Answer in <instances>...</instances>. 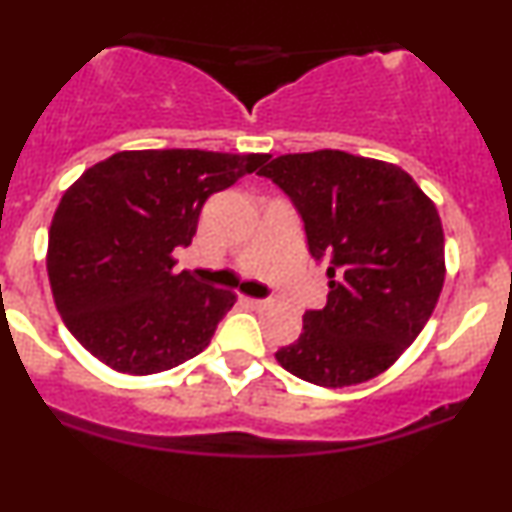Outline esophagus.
Listing matches in <instances>:
<instances>
[{
	"label": "esophagus",
	"mask_w": 512,
	"mask_h": 512,
	"mask_svg": "<svg viewBox=\"0 0 512 512\" xmlns=\"http://www.w3.org/2000/svg\"><path fill=\"white\" fill-rule=\"evenodd\" d=\"M245 303L250 307H255V310H264V307L272 305V300H260V298H245Z\"/></svg>",
	"instance_id": "obj_1"
}]
</instances>
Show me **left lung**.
<instances>
[{"label": "left lung", "mask_w": 512, "mask_h": 512, "mask_svg": "<svg viewBox=\"0 0 512 512\" xmlns=\"http://www.w3.org/2000/svg\"><path fill=\"white\" fill-rule=\"evenodd\" d=\"M257 174L291 197L310 255L329 260L326 305L305 312L279 365L326 389L386 372L439 303L446 262L434 202L400 166L341 150L281 155Z\"/></svg>", "instance_id": "left-lung-1"}]
</instances>
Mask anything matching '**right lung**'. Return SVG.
I'll list each match as a JSON object with an SVG mask.
<instances>
[{
	"mask_svg": "<svg viewBox=\"0 0 512 512\" xmlns=\"http://www.w3.org/2000/svg\"><path fill=\"white\" fill-rule=\"evenodd\" d=\"M269 155L128 150L61 197L47 245L54 303L76 341L116 372L157 374L202 353L236 293L174 272L207 197Z\"/></svg>",
	"mask_w": 512,
	"mask_h": 512,
	"instance_id": "obj_1",
	"label": "right lung"
}]
</instances>
